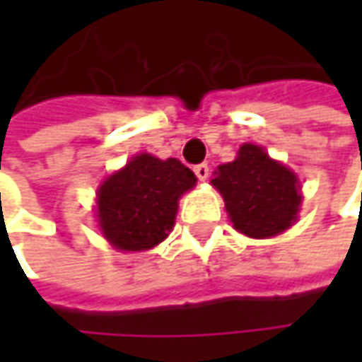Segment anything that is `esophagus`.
<instances>
[{
	"label": "esophagus",
	"instance_id": "1",
	"mask_svg": "<svg viewBox=\"0 0 362 362\" xmlns=\"http://www.w3.org/2000/svg\"><path fill=\"white\" fill-rule=\"evenodd\" d=\"M193 171H195L199 181H207V177H209V167H207V165H197Z\"/></svg>",
	"mask_w": 362,
	"mask_h": 362
}]
</instances>
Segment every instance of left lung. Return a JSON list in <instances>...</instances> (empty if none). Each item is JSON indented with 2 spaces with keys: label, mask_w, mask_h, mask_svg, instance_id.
I'll return each mask as SVG.
<instances>
[{
  "label": "left lung",
  "mask_w": 362,
  "mask_h": 362,
  "mask_svg": "<svg viewBox=\"0 0 362 362\" xmlns=\"http://www.w3.org/2000/svg\"><path fill=\"white\" fill-rule=\"evenodd\" d=\"M211 185L221 193L226 211L238 230L247 238H274L298 219L302 193L292 169L262 146L245 143L238 157L219 165Z\"/></svg>",
  "instance_id": "obj_1"
}]
</instances>
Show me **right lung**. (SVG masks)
Masks as SVG:
<instances>
[{
	"label": "right lung",
	"instance_id": "1",
	"mask_svg": "<svg viewBox=\"0 0 362 362\" xmlns=\"http://www.w3.org/2000/svg\"><path fill=\"white\" fill-rule=\"evenodd\" d=\"M195 183L197 177L181 160L141 153L98 187V228L120 252L151 250L173 230L179 197Z\"/></svg>",
	"mask_w": 362,
	"mask_h": 362
}]
</instances>
